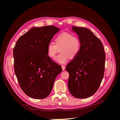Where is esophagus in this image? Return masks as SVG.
<instances>
[{"instance_id": "1", "label": "esophagus", "mask_w": 120, "mask_h": 120, "mask_svg": "<svg viewBox=\"0 0 120 120\" xmlns=\"http://www.w3.org/2000/svg\"><path fill=\"white\" fill-rule=\"evenodd\" d=\"M61 68H62V70L63 71H64L65 70V68H66V67H65L64 66H61Z\"/></svg>"}]
</instances>
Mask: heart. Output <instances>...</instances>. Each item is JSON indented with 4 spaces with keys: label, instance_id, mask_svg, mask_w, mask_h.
Instances as JSON below:
<instances>
[{
    "label": "heart",
    "instance_id": "1",
    "mask_svg": "<svg viewBox=\"0 0 120 120\" xmlns=\"http://www.w3.org/2000/svg\"><path fill=\"white\" fill-rule=\"evenodd\" d=\"M54 42L55 45L50 42L47 46V54L50 58L54 59L59 49L60 53L56 57V60L60 64L66 63L68 57H75L81 49L80 39L68 32H63L58 35Z\"/></svg>",
    "mask_w": 120,
    "mask_h": 120
}]
</instances>
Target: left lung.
I'll return each instance as SVG.
<instances>
[{"label": "left lung", "instance_id": "1", "mask_svg": "<svg viewBox=\"0 0 120 120\" xmlns=\"http://www.w3.org/2000/svg\"><path fill=\"white\" fill-rule=\"evenodd\" d=\"M81 41L77 56L66 68L69 74L68 88L78 99L93 95L103 79L106 56L102 43L89 29L72 26Z\"/></svg>", "mask_w": 120, "mask_h": 120}]
</instances>
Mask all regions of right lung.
I'll return each instance as SVG.
<instances>
[{"instance_id": "add662e5", "label": "right lung", "mask_w": 120, "mask_h": 120, "mask_svg": "<svg viewBox=\"0 0 120 120\" xmlns=\"http://www.w3.org/2000/svg\"><path fill=\"white\" fill-rule=\"evenodd\" d=\"M59 30L53 25L33 27L16 41L13 50L14 72L21 90L28 97L46 98L62 71L46 52L47 46Z\"/></svg>"}]
</instances>
